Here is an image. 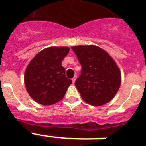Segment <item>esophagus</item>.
Here are the masks:
<instances>
[{"mask_svg": "<svg viewBox=\"0 0 146 146\" xmlns=\"http://www.w3.org/2000/svg\"><path fill=\"white\" fill-rule=\"evenodd\" d=\"M76 76H74V77H73V79H72V81H73V82L74 83V82H76Z\"/></svg>", "mask_w": 146, "mask_h": 146, "instance_id": "34e87169", "label": "esophagus"}]
</instances>
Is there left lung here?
<instances>
[{"label": "left lung", "instance_id": "8db88e82", "mask_svg": "<svg viewBox=\"0 0 146 146\" xmlns=\"http://www.w3.org/2000/svg\"><path fill=\"white\" fill-rule=\"evenodd\" d=\"M82 66L81 75L75 82L85 102L93 106L108 103L121 83V73L114 60L96 45L71 47Z\"/></svg>", "mask_w": 146, "mask_h": 146}]
</instances>
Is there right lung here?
I'll return each instance as SVG.
<instances>
[{
	"mask_svg": "<svg viewBox=\"0 0 146 146\" xmlns=\"http://www.w3.org/2000/svg\"><path fill=\"white\" fill-rule=\"evenodd\" d=\"M68 47H49L38 53L26 67L24 83L29 95L43 105H50L64 97L72 83L65 76L62 60Z\"/></svg>",
	"mask_w": 146,
	"mask_h": 146,
	"instance_id": "add662e5",
	"label": "right lung"
}]
</instances>
